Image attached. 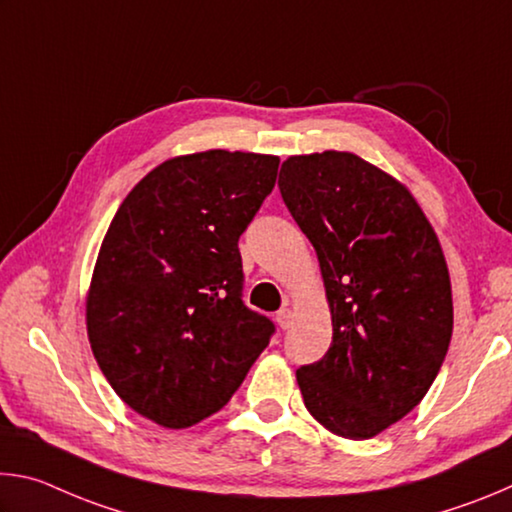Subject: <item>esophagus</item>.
I'll use <instances>...</instances> for the list:
<instances>
[{
  "mask_svg": "<svg viewBox=\"0 0 512 512\" xmlns=\"http://www.w3.org/2000/svg\"><path fill=\"white\" fill-rule=\"evenodd\" d=\"M291 318H293L291 307H282V309L275 314L277 325H280L282 329H289V327H291Z\"/></svg>",
  "mask_w": 512,
  "mask_h": 512,
  "instance_id": "34e87169",
  "label": "esophagus"
}]
</instances>
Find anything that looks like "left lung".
I'll return each mask as SVG.
<instances>
[{
	"label": "left lung",
	"instance_id": "left-lung-1",
	"mask_svg": "<svg viewBox=\"0 0 512 512\" xmlns=\"http://www.w3.org/2000/svg\"><path fill=\"white\" fill-rule=\"evenodd\" d=\"M284 205L316 248L332 345L300 366L307 411L336 436L372 438L420 404L452 339L449 271L409 189L348 151L291 155Z\"/></svg>",
	"mask_w": 512,
	"mask_h": 512
}]
</instances>
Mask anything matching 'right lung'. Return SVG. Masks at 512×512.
I'll use <instances>...</instances> for the list:
<instances>
[{"mask_svg": "<svg viewBox=\"0 0 512 512\" xmlns=\"http://www.w3.org/2000/svg\"><path fill=\"white\" fill-rule=\"evenodd\" d=\"M277 155L203 151L155 167L124 198L94 264L88 336L133 411L187 429L221 411L271 341L250 311L239 237L273 192Z\"/></svg>", "mask_w": 512, "mask_h": 512, "instance_id": "add662e5", "label": "right lung"}]
</instances>
